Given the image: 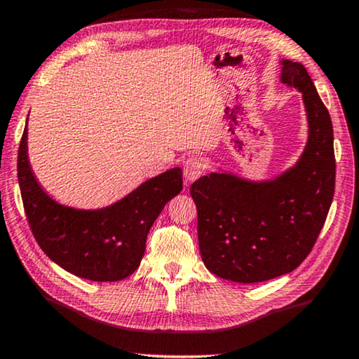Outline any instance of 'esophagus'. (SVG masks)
<instances>
[{
    "mask_svg": "<svg viewBox=\"0 0 359 359\" xmlns=\"http://www.w3.org/2000/svg\"><path fill=\"white\" fill-rule=\"evenodd\" d=\"M204 170H205V165H204V162H202L201 158L191 157V158L186 160L184 168H183L186 183L189 184V183H192V181H196L197 178H199V176H202V173H204Z\"/></svg>",
    "mask_w": 359,
    "mask_h": 359,
    "instance_id": "34e87169",
    "label": "esophagus"
}]
</instances>
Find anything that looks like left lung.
I'll return each instance as SVG.
<instances>
[{
    "label": "left lung",
    "instance_id": "obj_1",
    "mask_svg": "<svg viewBox=\"0 0 359 359\" xmlns=\"http://www.w3.org/2000/svg\"><path fill=\"white\" fill-rule=\"evenodd\" d=\"M282 82L303 93L309 124L308 144L294 167L269 181L210 173L189 189L202 261L231 282H266L298 267L318 241L334 199L329 111L301 63L283 60Z\"/></svg>",
    "mask_w": 359,
    "mask_h": 359
}]
</instances>
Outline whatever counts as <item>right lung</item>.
I'll list each match as a JSON object with an SVG mask.
<instances>
[{"instance_id": "1", "label": "right lung", "mask_w": 359, "mask_h": 359, "mask_svg": "<svg viewBox=\"0 0 359 359\" xmlns=\"http://www.w3.org/2000/svg\"><path fill=\"white\" fill-rule=\"evenodd\" d=\"M18 178L25 215L41 251L61 269L93 282H118L139 267L150 226L183 189V171L171 168L105 209L61 205L41 189L30 168L27 126L19 144Z\"/></svg>"}]
</instances>
